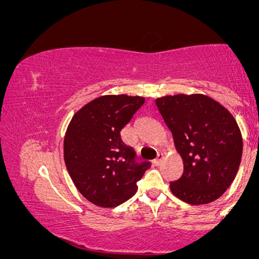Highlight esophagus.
Instances as JSON below:
<instances>
[{"label":"esophagus","instance_id":"34e87169","mask_svg":"<svg viewBox=\"0 0 259 259\" xmlns=\"http://www.w3.org/2000/svg\"><path fill=\"white\" fill-rule=\"evenodd\" d=\"M162 161H163V155H159V154H158L157 158H156L155 161H154V164H155V165H159V164H161Z\"/></svg>","mask_w":259,"mask_h":259}]
</instances>
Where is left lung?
<instances>
[{"label": "left lung", "mask_w": 259, "mask_h": 259, "mask_svg": "<svg viewBox=\"0 0 259 259\" xmlns=\"http://www.w3.org/2000/svg\"><path fill=\"white\" fill-rule=\"evenodd\" d=\"M158 111L183 159L172 194L199 205L216 201L230 187L242 159L243 140L234 116L205 95H175L156 100Z\"/></svg>", "instance_id": "8db88e82"}]
</instances>
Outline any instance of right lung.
<instances>
[{
    "label": "right lung",
    "instance_id": "1",
    "mask_svg": "<svg viewBox=\"0 0 259 259\" xmlns=\"http://www.w3.org/2000/svg\"><path fill=\"white\" fill-rule=\"evenodd\" d=\"M144 97L107 95L85 104L71 118L64 137V161L77 190L102 207H114L136 194L151 163L136 159L121 130L144 104Z\"/></svg>",
    "mask_w": 259,
    "mask_h": 259
}]
</instances>
